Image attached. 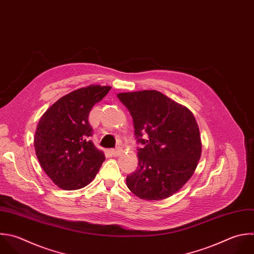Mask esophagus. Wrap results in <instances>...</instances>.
Returning <instances> with one entry per match:
<instances>
[{
	"mask_svg": "<svg viewBox=\"0 0 254 254\" xmlns=\"http://www.w3.org/2000/svg\"><path fill=\"white\" fill-rule=\"evenodd\" d=\"M111 153H112V155H113L114 157H118V156H120V155H121V153H122V149H121V148L112 149V150H111Z\"/></svg>",
	"mask_w": 254,
	"mask_h": 254,
	"instance_id": "obj_1",
	"label": "esophagus"
}]
</instances>
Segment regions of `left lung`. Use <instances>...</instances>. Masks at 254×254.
<instances>
[{
  "mask_svg": "<svg viewBox=\"0 0 254 254\" xmlns=\"http://www.w3.org/2000/svg\"><path fill=\"white\" fill-rule=\"evenodd\" d=\"M130 112L138 148V168L126 178L143 199L160 200L177 192L192 176L201 154L192 113L157 90L117 94Z\"/></svg>",
  "mask_w": 254,
  "mask_h": 254,
  "instance_id": "left-lung-1",
  "label": "left lung"
}]
</instances>
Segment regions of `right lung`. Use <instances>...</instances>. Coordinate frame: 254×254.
I'll list each match as a JSON object with an SVG mask.
<instances>
[{"label": "right lung", "mask_w": 254, "mask_h": 254, "mask_svg": "<svg viewBox=\"0 0 254 254\" xmlns=\"http://www.w3.org/2000/svg\"><path fill=\"white\" fill-rule=\"evenodd\" d=\"M111 89L89 85L74 90L54 103L42 116L35 134L38 160L61 189L73 190L92 182L105 160L89 138L93 130L88 115Z\"/></svg>", "instance_id": "obj_1"}]
</instances>
